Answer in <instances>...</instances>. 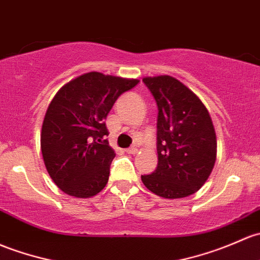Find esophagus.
Instances as JSON below:
<instances>
[{"instance_id":"34e87169","label":"esophagus","mask_w":260,"mask_h":260,"mask_svg":"<svg viewBox=\"0 0 260 260\" xmlns=\"http://www.w3.org/2000/svg\"><path fill=\"white\" fill-rule=\"evenodd\" d=\"M125 152H127L128 154H136V153H138V148L137 147H131V148L125 149Z\"/></svg>"}]
</instances>
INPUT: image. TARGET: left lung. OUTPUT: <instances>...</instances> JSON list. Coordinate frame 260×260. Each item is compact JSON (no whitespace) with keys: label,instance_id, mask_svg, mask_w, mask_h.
Returning a JSON list of instances; mask_svg holds the SVG:
<instances>
[{"label":"left lung","instance_id":"1","mask_svg":"<svg viewBox=\"0 0 260 260\" xmlns=\"http://www.w3.org/2000/svg\"><path fill=\"white\" fill-rule=\"evenodd\" d=\"M158 106L157 169L142 176L147 189L167 199L203 187L217 159V136L206 106L172 76L144 77Z\"/></svg>","mask_w":260,"mask_h":260}]
</instances>
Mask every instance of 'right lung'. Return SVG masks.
I'll list each match as a JSON object with an SVG mask.
<instances>
[{
	"instance_id": "obj_1",
	"label": "right lung",
	"mask_w": 260,
	"mask_h": 260,
	"mask_svg": "<svg viewBox=\"0 0 260 260\" xmlns=\"http://www.w3.org/2000/svg\"><path fill=\"white\" fill-rule=\"evenodd\" d=\"M138 82L88 72L67 82L52 98L41 151L48 174L66 194L91 198L106 187L116 153L105 139V121L117 98Z\"/></svg>"
}]
</instances>
